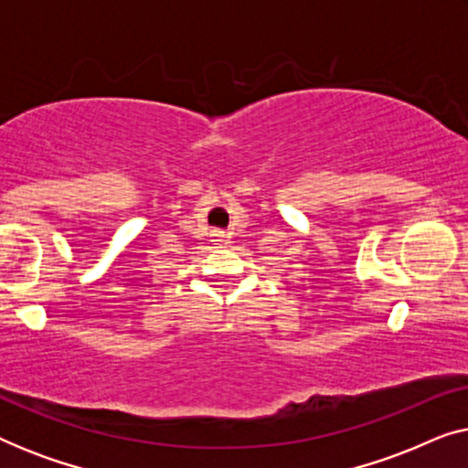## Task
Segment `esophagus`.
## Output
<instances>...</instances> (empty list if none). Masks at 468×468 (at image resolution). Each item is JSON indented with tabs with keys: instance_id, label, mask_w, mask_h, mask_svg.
<instances>
[{
	"instance_id": "34e87169",
	"label": "esophagus",
	"mask_w": 468,
	"mask_h": 468,
	"mask_svg": "<svg viewBox=\"0 0 468 468\" xmlns=\"http://www.w3.org/2000/svg\"><path fill=\"white\" fill-rule=\"evenodd\" d=\"M228 239H229V236L226 232H221V229H215V232H213L215 242H228Z\"/></svg>"
}]
</instances>
